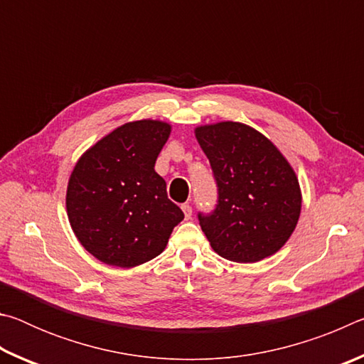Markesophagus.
<instances>
[{
    "mask_svg": "<svg viewBox=\"0 0 364 364\" xmlns=\"http://www.w3.org/2000/svg\"><path fill=\"white\" fill-rule=\"evenodd\" d=\"M181 208H183V212H184V217H186V220H189L191 215H193V207H191L189 204H183Z\"/></svg>",
    "mask_w": 364,
    "mask_h": 364,
    "instance_id": "1",
    "label": "esophagus"
}]
</instances>
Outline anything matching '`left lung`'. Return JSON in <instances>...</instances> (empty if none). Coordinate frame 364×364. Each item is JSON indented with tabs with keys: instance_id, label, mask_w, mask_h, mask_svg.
<instances>
[{
	"instance_id": "8db88e82",
	"label": "left lung",
	"mask_w": 364,
	"mask_h": 364,
	"mask_svg": "<svg viewBox=\"0 0 364 364\" xmlns=\"http://www.w3.org/2000/svg\"><path fill=\"white\" fill-rule=\"evenodd\" d=\"M210 162L218 200L197 213L212 249L226 260L260 262L291 237L300 217L299 180L268 138L239 122L196 128Z\"/></svg>"
}]
</instances>
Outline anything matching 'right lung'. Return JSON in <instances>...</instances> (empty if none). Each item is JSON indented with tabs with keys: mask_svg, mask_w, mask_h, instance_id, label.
<instances>
[{
	"mask_svg": "<svg viewBox=\"0 0 364 364\" xmlns=\"http://www.w3.org/2000/svg\"><path fill=\"white\" fill-rule=\"evenodd\" d=\"M171 127L125 123L86 151L67 186V215L80 244L102 263L138 267L160 255L184 218L154 165Z\"/></svg>",
	"mask_w": 364,
	"mask_h": 364,
	"instance_id": "right-lung-1",
	"label": "right lung"
}]
</instances>
